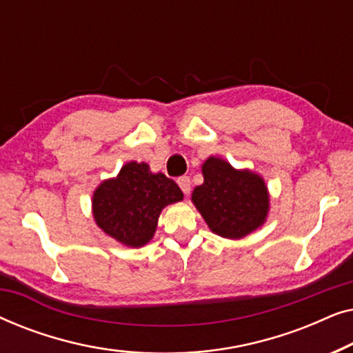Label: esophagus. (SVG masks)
I'll return each instance as SVG.
<instances>
[{"label":"esophagus","instance_id":"obj_1","mask_svg":"<svg viewBox=\"0 0 353 353\" xmlns=\"http://www.w3.org/2000/svg\"><path fill=\"white\" fill-rule=\"evenodd\" d=\"M176 183H178V186L181 188V191L185 192V194L188 196L191 192V180H190V176H180L176 180Z\"/></svg>","mask_w":353,"mask_h":353}]
</instances>
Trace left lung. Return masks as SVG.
Here are the masks:
<instances>
[{"label":"left lung","instance_id":"left-lung-1","mask_svg":"<svg viewBox=\"0 0 353 353\" xmlns=\"http://www.w3.org/2000/svg\"><path fill=\"white\" fill-rule=\"evenodd\" d=\"M204 183L191 194L192 204L212 233L241 239L267 221L270 192L265 180L249 168H234L228 161L210 156L202 163Z\"/></svg>","mask_w":353,"mask_h":353}]
</instances>
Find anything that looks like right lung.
Masks as SVG:
<instances>
[{"label":"right lung","mask_w":353,"mask_h":353,"mask_svg":"<svg viewBox=\"0 0 353 353\" xmlns=\"http://www.w3.org/2000/svg\"><path fill=\"white\" fill-rule=\"evenodd\" d=\"M183 201L178 185L163 173H152L146 162H127L117 176L101 181L91 210L105 234L127 245L143 248L154 238L159 216L167 205Z\"/></svg>","instance_id":"add662e5"}]
</instances>
